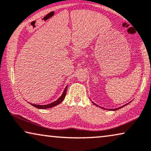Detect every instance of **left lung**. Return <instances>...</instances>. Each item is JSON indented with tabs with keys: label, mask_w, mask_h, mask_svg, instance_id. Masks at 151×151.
Masks as SVG:
<instances>
[{
	"label": "left lung",
	"mask_w": 151,
	"mask_h": 151,
	"mask_svg": "<svg viewBox=\"0 0 151 151\" xmlns=\"http://www.w3.org/2000/svg\"><path fill=\"white\" fill-rule=\"evenodd\" d=\"M92 103H93V102H92ZM128 104H129V103H128ZM128 104H125V105H124V106H121V107H119V108H114V109H110V110H119V109H120V108H123L124 106H126V105H128ZM94 105H96V106H98V105H96V104H94ZM99 107H100V106H99ZM103 108V109H104V108ZM105 109H106V108H105Z\"/></svg>",
	"instance_id": "left-lung-1"
}]
</instances>
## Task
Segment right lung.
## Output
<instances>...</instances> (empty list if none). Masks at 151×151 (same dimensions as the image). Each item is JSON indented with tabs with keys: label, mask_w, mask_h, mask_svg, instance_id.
I'll list each match as a JSON object with an SVG mask.
<instances>
[{
	"label": "right lung",
	"mask_w": 151,
	"mask_h": 151,
	"mask_svg": "<svg viewBox=\"0 0 151 151\" xmlns=\"http://www.w3.org/2000/svg\"><path fill=\"white\" fill-rule=\"evenodd\" d=\"M67 88H68V86H66L65 89H64L63 94H61V96H60L59 99H58L57 101L52 102V103H51V104H47V105H37V104H31L32 106H33L34 107L39 108V109H47V108H50L54 107V106H57L58 104H61V102L63 101L64 98H65V96L66 95V90H67Z\"/></svg>",
	"instance_id": "obj_1"
}]
</instances>
